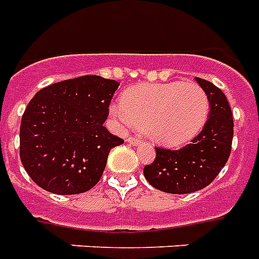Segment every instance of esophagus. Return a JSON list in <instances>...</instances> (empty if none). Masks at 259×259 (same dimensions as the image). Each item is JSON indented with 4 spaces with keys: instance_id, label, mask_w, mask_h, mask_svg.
<instances>
[{
    "instance_id": "1",
    "label": "esophagus",
    "mask_w": 259,
    "mask_h": 259,
    "mask_svg": "<svg viewBox=\"0 0 259 259\" xmlns=\"http://www.w3.org/2000/svg\"><path fill=\"white\" fill-rule=\"evenodd\" d=\"M127 142L132 145H137L140 144V138H137V137H129V138H127Z\"/></svg>"
}]
</instances>
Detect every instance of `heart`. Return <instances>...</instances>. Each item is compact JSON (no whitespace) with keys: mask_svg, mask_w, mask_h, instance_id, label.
I'll list each match as a JSON object with an SVG mask.
<instances>
[{"mask_svg":"<svg viewBox=\"0 0 259 259\" xmlns=\"http://www.w3.org/2000/svg\"><path fill=\"white\" fill-rule=\"evenodd\" d=\"M209 109V97L198 83L174 81L133 86L110 113L123 125L146 129L159 144L180 146L201 132Z\"/></svg>","mask_w":259,"mask_h":259,"instance_id":"b5f03b06","label":"heart"}]
</instances>
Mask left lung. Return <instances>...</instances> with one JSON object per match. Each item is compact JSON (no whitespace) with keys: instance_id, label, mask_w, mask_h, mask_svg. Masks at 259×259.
Returning a JSON list of instances; mask_svg holds the SVG:
<instances>
[{"instance_id":"left-lung-1","label":"left lung","mask_w":259,"mask_h":259,"mask_svg":"<svg viewBox=\"0 0 259 259\" xmlns=\"http://www.w3.org/2000/svg\"><path fill=\"white\" fill-rule=\"evenodd\" d=\"M197 82L209 97V118L191 144L178 150L155 148V159L144 167L153 188L170 194H188L206 188L217 177L232 151L234 123L228 98L206 79Z\"/></svg>"}]
</instances>
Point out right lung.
Returning a JSON list of instances; mask_svg holds the SVG:
<instances>
[{"instance_id": "right-lung-1", "label": "right lung", "mask_w": 259, "mask_h": 259, "mask_svg": "<svg viewBox=\"0 0 259 259\" xmlns=\"http://www.w3.org/2000/svg\"><path fill=\"white\" fill-rule=\"evenodd\" d=\"M118 86L114 79L82 75L31 98L21 119L20 157L39 188L66 195L96 186L110 150L123 144L104 126Z\"/></svg>"}]
</instances>
